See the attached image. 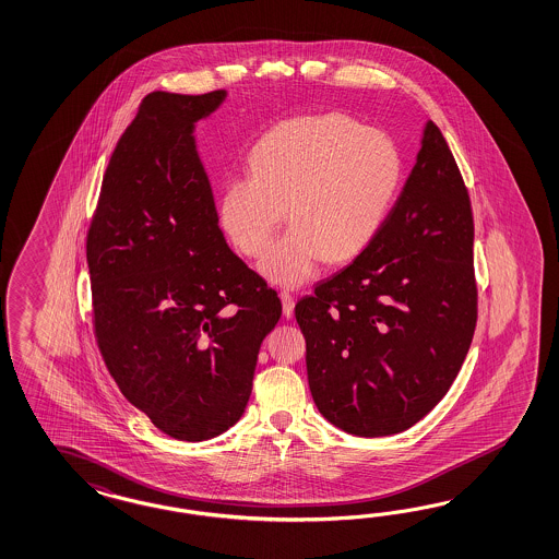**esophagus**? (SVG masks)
Here are the masks:
<instances>
[{"label": "esophagus", "mask_w": 559, "mask_h": 559, "mask_svg": "<svg viewBox=\"0 0 559 559\" xmlns=\"http://www.w3.org/2000/svg\"><path fill=\"white\" fill-rule=\"evenodd\" d=\"M281 301H283V313H285V318H293L295 297H293L288 290H283V293H281Z\"/></svg>", "instance_id": "34e87169"}]
</instances>
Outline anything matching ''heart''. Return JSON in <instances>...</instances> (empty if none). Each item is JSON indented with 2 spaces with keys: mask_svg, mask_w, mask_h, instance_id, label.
Listing matches in <instances>:
<instances>
[{
  "mask_svg": "<svg viewBox=\"0 0 559 559\" xmlns=\"http://www.w3.org/2000/svg\"><path fill=\"white\" fill-rule=\"evenodd\" d=\"M252 175L229 179L222 224L243 257L278 285L297 287L321 260L346 264L377 238L401 185L393 140L344 114L302 116L278 123L250 154Z\"/></svg>",
  "mask_w": 559,
  "mask_h": 559,
  "instance_id": "1",
  "label": "heart"
}]
</instances>
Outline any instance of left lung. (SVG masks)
Masks as SVG:
<instances>
[{"label":"left lung","mask_w":559,"mask_h":559,"mask_svg":"<svg viewBox=\"0 0 559 559\" xmlns=\"http://www.w3.org/2000/svg\"><path fill=\"white\" fill-rule=\"evenodd\" d=\"M295 318L319 413L352 436L401 433L450 391L478 319L474 215L433 121L377 238Z\"/></svg>","instance_id":"8db88e82"}]
</instances>
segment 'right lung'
Returning <instances> with one entry per match:
<instances>
[{"label":"right lung","mask_w":559,"mask_h":559,"mask_svg":"<svg viewBox=\"0 0 559 559\" xmlns=\"http://www.w3.org/2000/svg\"><path fill=\"white\" fill-rule=\"evenodd\" d=\"M226 97L152 91L123 130L87 229L93 333L121 394L181 441L224 433L278 323L274 288L227 248L195 121Z\"/></svg>","instance_id":"1"}]
</instances>
